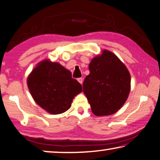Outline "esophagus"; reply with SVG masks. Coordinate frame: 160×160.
I'll use <instances>...</instances> for the list:
<instances>
[{
    "label": "esophagus",
    "mask_w": 160,
    "mask_h": 160,
    "mask_svg": "<svg viewBox=\"0 0 160 160\" xmlns=\"http://www.w3.org/2000/svg\"><path fill=\"white\" fill-rule=\"evenodd\" d=\"M77 80H78V82L81 83V84H82V83H83V78H78Z\"/></svg>",
    "instance_id": "obj_1"
}]
</instances>
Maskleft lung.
Wrapping results in <instances>:
<instances>
[{
    "label": "left lung",
    "instance_id": "obj_1",
    "mask_svg": "<svg viewBox=\"0 0 160 160\" xmlns=\"http://www.w3.org/2000/svg\"><path fill=\"white\" fill-rule=\"evenodd\" d=\"M90 73L83 83L93 114L108 116L116 113L126 102L131 88V76L127 66L108 50L93 58Z\"/></svg>",
    "mask_w": 160,
    "mask_h": 160
}]
</instances>
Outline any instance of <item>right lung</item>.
<instances>
[{"instance_id": "1", "label": "right lung", "mask_w": 160, "mask_h": 160, "mask_svg": "<svg viewBox=\"0 0 160 160\" xmlns=\"http://www.w3.org/2000/svg\"><path fill=\"white\" fill-rule=\"evenodd\" d=\"M29 92L36 104L49 114H59L72 106L82 85L70 71L48 58L37 63L27 78Z\"/></svg>"}]
</instances>
